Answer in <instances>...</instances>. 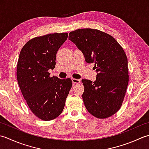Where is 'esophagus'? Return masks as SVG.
Masks as SVG:
<instances>
[{
    "mask_svg": "<svg viewBox=\"0 0 149 149\" xmlns=\"http://www.w3.org/2000/svg\"><path fill=\"white\" fill-rule=\"evenodd\" d=\"M71 80H72V84H73V85L80 83V80H78V79L72 78V79H71Z\"/></svg>",
    "mask_w": 149,
    "mask_h": 149,
    "instance_id": "1",
    "label": "esophagus"
}]
</instances>
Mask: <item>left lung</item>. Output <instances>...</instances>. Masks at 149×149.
<instances>
[{
  "label": "left lung",
  "mask_w": 149,
  "mask_h": 149,
  "mask_svg": "<svg viewBox=\"0 0 149 149\" xmlns=\"http://www.w3.org/2000/svg\"><path fill=\"white\" fill-rule=\"evenodd\" d=\"M69 40L83 53L97 72L93 82L82 79L83 101L87 110L98 118L111 116L122 104L129 82L128 61L123 48L107 33L93 29L71 31Z\"/></svg>",
  "instance_id": "left-lung-1"
}]
</instances>
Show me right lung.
Segmentation results:
<instances>
[{
  "label": "right lung",
  "mask_w": 149,
  "mask_h": 149,
  "mask_svg": "<svg viewBox=\"0 0 149 149\" xmlns=\"http://www.w3.org/2000/svg\"><path fill=\"white\" fill-rule=\"evenodd\" d=\"M68 33L37 36L24 45L17 63V77L21 92L35 116L52 120L62 113L72 87L70 78L49 77L48 71L56 65L58 50Z\"/></svg>",
  "instance_id": "add662e5"
}]
</instances>
